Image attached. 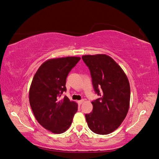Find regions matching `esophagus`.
<instances>
[{
    "mask_svg": "<svg viewBox=\"0 0 159 159\" xmlns=\"http://www.w3.org/2000/svg\"><path fill=\"white\" fill-rule=\"evenodd\" d=\"M84 102V99H81V100H80V101H78V104L79 105H81V104H82Z\"/></svg>",
    "mask_w": 159,
    "mask_h": 159,
    "instance_id": "esophagus-1",
    "label": "esophagus"
}]
</instances>
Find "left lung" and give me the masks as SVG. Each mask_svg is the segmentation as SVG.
Here are the masks:
<instances>
[{
    "label": "left lung",
    "mask_w": 159,
    "mask_h": 159,
    "mask_svg": "<svg viewBox=\"0 0 159 159\" xmlns=\"http://www.w3.org/2000/svg\"><path fill=\"white\" fill-rule=\"evenodd\" d=\"M82 59L88 66L95 93L100 98L91 102L93 111L85 114L91 131L107 134L122 123L130 105L129 81L122 68L106 54L84 55Z\"/></svg>",
    "instance_id": "left-lung-1"
}]
</instances>
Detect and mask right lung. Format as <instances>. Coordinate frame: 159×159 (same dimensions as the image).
Here are the masks:
<instances>
[{
  "instance_id": "obj_1",
  "label": "right lung",
  "mask_w": 159,
  "mask_h": 159,
  "mask_svg": "<svg viewBox=\"0 0 159 159\" xmlns=\"http://www.w3.org/2000/svg\"><path fill=\"white\" fill-rule=\"evenodd\" d=\"M81 57L68 56L49 59L38 69L29 90V102L35 118L41 125L56 134L68 130L78 103L65 97L59 98L66 91V81L71 70Z\"/></svg>"
}]
</instances>
